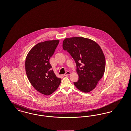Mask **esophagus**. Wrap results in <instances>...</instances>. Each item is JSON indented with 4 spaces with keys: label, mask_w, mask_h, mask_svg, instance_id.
<instances>
[{
    "label": "esophagus",
    "mask_w": 131,
    "mask_h": 131,
    "mask_svg": "<svg viewBox=\"0 0 131 131\" xmlns=\"http://www.w3.org/2000/svg\"><path fill=\"white\" fill-rule=\"evenodd\" d=\"M70 74H71V72H69V71H67V72H66L65 74H64L63 75H64V76H67V75H70Z\"/></svg>",
    "instance_id": "obj_1"
}]
</instances>
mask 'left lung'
<instances>
[{"instance_id": "8db88e82", "label": "left lung", "mask_w": 131, "mask_h": 131, "mask_svg": "<svg viewBox=\"0 0 131 131\" xmlns=\"http://www.w3.org/2000/svg\"><path fill=\"white\" fill-rule=\"evenodd\" d=\"M63 49L76 63L79 80L74 82L75 86L84 93L93 90L103 77L106 67L105 57L100 46L91 39L76 37L65 39Z\"/></svg>"}]
</instances>
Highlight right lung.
Listing matches in <instances>:
<instances>
[{
    "mask_svg": "<svg viewBox=\"0 0 131 131\" xmlns=\"http://www.w3.org/2000/svg\"><path fill=\"white\" fill-rule=\"evenodd\" d=\"M59 40H49L39 43L27 54L25 59L26 74L31 85L45 95L53 93L61 83L50 63Z\"/></svg>",
    "mask_w": 131,
    "mask_h": 131,
    "instance_id": "add662e5",
    "label": "right lung"
}]
</instances>
